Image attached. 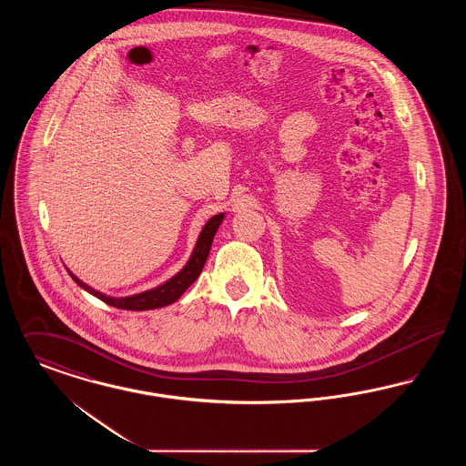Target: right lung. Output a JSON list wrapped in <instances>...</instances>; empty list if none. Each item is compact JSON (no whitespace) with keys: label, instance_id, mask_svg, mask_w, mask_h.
<instances>
[{"label":"right lung","instance_id":"1","mask_svg":"<svg viewBox=\"0 0 466 466\" xmlns=\"http://www.w3.org/2000/svg\"><path fill=\"white\" fill-rule=\"evenodd\" d=\"M225 213H218L213 218H209L206 225L200 230L198 243L194 246V251L188 258V262L183 266V268L177 272L173 278H169L167 281H164L162 285H158L156 289H147L136 295L129 297H111L103 291L92 289L87 283H84L80 278H76L69 268L67 274L73 278V281L80 287V289L89 291L90 295L97 297L99 300L106 302L111 308H118V309L126 310H150L169 306L173 302H177V299L187 291V289L199 278L200 270L208 260L211 244L215 239V234L218 230V227L222 225Z\"/></svg>","mask_w":466,"mask_h":466}]
</instances>
